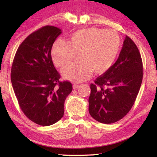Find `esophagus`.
<instances>
[{
    "mask_svg": "<svg viewBox=\"0 0 157 157\" xmlns=\"http://www.w3.org/2000/svg\"><path fill=\"white\" fill-rule=\"evenodd\" d=\"M73 87L74 89H78V87H79V84H77V83L73 84Z\"/></svg>",
    "mask_w": 157,
    "mask_h": 157,
    "instance_id": "1",
    "label": "esophagus"
}]
</instances>
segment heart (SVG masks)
<instances>
[{
	"label": "heart",
	"mask_w": 157,
	"mask_h": 157,
	"mask_svg": "<svg viewBox=\"0 0 157 157\" xmlns=\"http://www.w3.org/2000/svg\"><path fill=\"white\" fill-rule=\"evenodd\" d=\"M121 38L112 30L90 28L71 34L67 42L57 40L53 44L51 56L57 66H63L73 59L75 53L79 62L63 67V78L73 82H82L91 78L93 72L105 73L118 57Z\"/></svg>",
	"instance_id": "heart-1"
}]
</instances>
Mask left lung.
<instances>
[{
    "instance_id": "8db88e82",
    "label": "left lung",
    "mask_w": 157,
    "mask_h": 157,
    "mask_svg": "<svg viewBox=\"0 0 157 157\" xmlns=\"http://www.w3.org/2000/svg\"><path fill=\"white\" fill-rule=\"evenodd\" d=\"M143 73L139 50L126 36L115 63L91 84L89 111L92 118L111 124L125 116L139 94Z\"/></svg>"
}]
</instances>
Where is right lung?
<instances>
[{
    "mask_svg": "<svg viewBox=\"0 0 157 157\" xmlns=\"http://www.w3.org/2000/svg\"><path fill=\"white\" fill-rule=\"evenodd\" d=\"M61 29L46 25L30 34L18 47L11 69L16 97L25 115L34 123L49 126L64 113V102L72 84L60 82L51 49Z\"/></svg>",
    "mask_w": 157,
    "mask_h": 157,
    "instance_id": "1",
    "label": "right lung"
}]
</instances>
